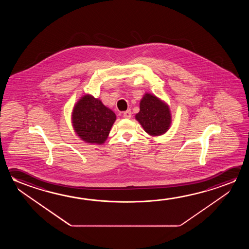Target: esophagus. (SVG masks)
I'll use <instances>...</instances> for the list:
<instances>
[{"label":"esophagus","instance_id":"34e87169","mask_svg":"<svg viewBox=\"0 0 249 249\" xmlns=\"http://www.w3.org/2000/svg\"><path fill=\"white\" fill-rule=\"evenodd\" d=\"M123 117L125 119H130L132 117V113L130 110H126L123 113Z\"/></svg>","mask_w":249,"mask_h":249}]
</instances>
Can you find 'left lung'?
Here are the masks:
<instances>
[{
    "label": "left lung",
    "mask_w": 249,
    "mask_h": 249,
    "mask_svg": "<svg viewBox=\"0 0 249 249\" xmlns=\"http://www.w3.org/2000/svg\"><path fill=\"white\" fill-rule=\"evenodd\" d=\"M135 117L144 131L151 136L164 135L171 126V111L168 104L149 93L143 95L140 102V111Z\"/></svg>",
    "instance_id": "left-lung-1"
}]
</instances>
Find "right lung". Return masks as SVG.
<instances>
[{"mask_svg":"<svg viewBox=\"0 0 249 249\" xmlns=\"http://www.w3.org/2000/svg\"><path fill=\"white\" fill-rule=\"evenodd\" d=\"M116 120L114 111L93 95H82L73 105L71 123L79 138L90 144L102 145L110 133Z\"/></svg>","mask_w":249,"mask_h":249,"instance_id":"obj_1","label":"right lung"}]
</instances>
